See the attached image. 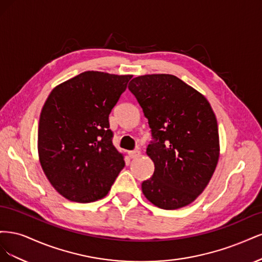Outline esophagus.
Returning a JSON list of instances; mask_svg holds the SVG:
<instances>
[{"label": "esophagus", "instance_id": "obj_1", "mask_svg": "<svg viewBox=\"0 0 262 262\" xmlns=\"http://www.w3.org/2000/svg\"><path fill=\"white\" fill-rule=\"evenodd\" d=\"M129 155L131 158H137L141 155V152L139 149H134V150H131V152H129Z\"/></svg>", "mask_w": 262, "mask_h": 262}]
</instances>
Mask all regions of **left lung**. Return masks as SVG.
<instances>
[{"label": "left lung", "mask_w": 262, "mask_h": 262, "mask_svg": "<svg viewBox=\"0 0 262 262\" xmlns=\"http://www.w3.org/2000/svg\"><path fill=\"white\" fill-rule=\"evenodd\" d=\"M128 87L143 109L154 139L146 154L155 169L142 182V192L161 209L184 208L203 192L216 168L215 114L201 93L175 75H141Z\"/></svg>", "instance_id": "1"}]
</instances>
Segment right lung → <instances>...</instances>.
<instances>
[{"label":"right lung","instance_id":"obj_1","mask_svg":"<svg viewBox=\"0 0 262 262\" xmlns=\"http://www.w3.org/2000/svg\"><path fill=\"white\" fill-rule=\"evenodd\" d=\"M132 75L86 71L55 86L41 109L38 155L52 187L74 202L104 198L124 167L109 114Z\"/></svg>","mask_w":262,"mask_h":262}]
</instances>
